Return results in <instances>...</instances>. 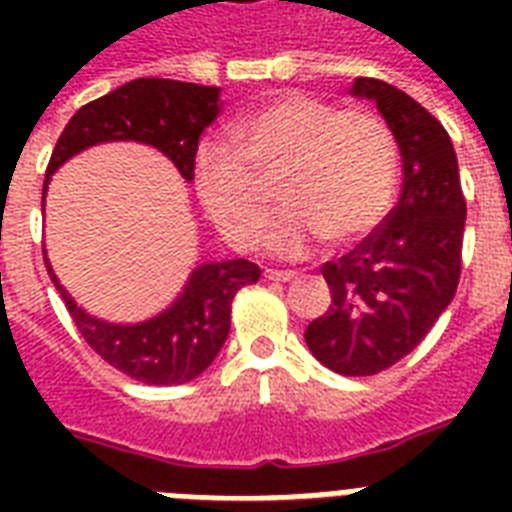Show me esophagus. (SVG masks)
<instances>
[{
    "label": "esophagus",
    "instance_id": "esophagus-1",
    "mask_svg": "<svg viewBox=\"0 0 512 512\" xmlns=\"http://www.w3.org/2000/svg\"><path fill=\"white\" fill-rule=\"evenodd\" d=\"M263 276L268 281H292L297 273L295 271H279V268H265Z\"/></svg>",
    "mask_w": 512,
    "mask_h": 512
}]
</instances>
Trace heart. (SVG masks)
Here are the masks:
<instances>
[{"mask_svg":"<svg viewBox=\"0 0 512 512\" xmlns=\"http://www.w3.org/2000/svg\"><path fill=\"white\" fill-rule=\"evenodd\" d=\"M231 132L236 151L201 146L193 180L209 217L236 247L255 244L271 212V185L287 204L265 228L273 255L300 257L319 239L350 247L388 215L396 140L372 111H340L308 92H287L241 116Z\"/></svg>","mask_w":512,"mask_h":512,"instance_id":"heart-1","label":"heart"}]
</instances>
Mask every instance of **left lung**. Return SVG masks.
Listing matches in <instances>:
<instances>
[{
  "label": "left lung",
  "mask_w": 512,
  "mask_h": 512,
  "mask_svg": "<svg viewBox=\"0 0 512 512\" xmlns=\"http://www.w3.org/2000/svg\"><path fill=\"white\" fill-rule=\"evenodd\" d=\"M350 92L385 116L401 148L404 188L356 249L321 265L332 305L308 324L305 342L332 372L369 377L409 356L452 303L468 204L452 138L428 108L369 76Z\"/></svg>",
  "instance_id": "1"
}]
</instances>
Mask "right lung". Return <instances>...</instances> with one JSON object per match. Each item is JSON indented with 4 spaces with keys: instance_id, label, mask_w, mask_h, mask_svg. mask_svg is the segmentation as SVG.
Listing matches in <instances>:
<instances>
[{
    "instance_id": "obj_1",
    "label": "right lung",
    "mask_w": 512,
    "mask_h": 512,
    "mask_svg": "<svg viewBox=\"0 0 512 512\" xmlns=\"http://www.w3.org/2000/svg\"><path fill=\"white\" fill-rule=\"evenodd\" d=\"M220 114V90L175 79H132L103 98L92 100L71 116L60 132L47 164V180L60 164L79 151L108 140H138L170 156L180 175L193 180V162L201 132ZM58 287L79 335L103 361L146 385H180L199 377L223 348L231 329V303L236 292L260 279L249 260L204 263L191 273L183 295L164 313L143 324H108L92 319Z\"/></svg>"
}]
</instances>
